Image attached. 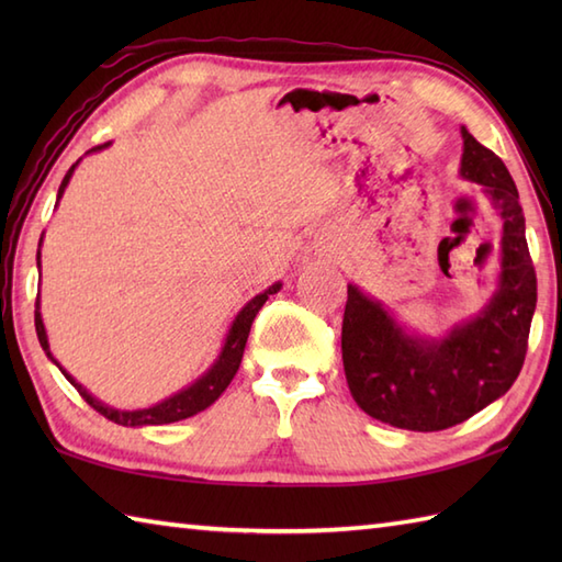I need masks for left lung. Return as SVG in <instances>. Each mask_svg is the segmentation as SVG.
I'll return each instance as SVG.
<instances>
[{"label":"left lung","mask_w":562,"mask_h":562,"mask_svg":"<svg viewBox=\"0 0 562 562\" xmlns=\"http://www.w3.org/2000/svg\"><path fill=\"white\" fill-rule=\"evenodd\" d=\"M461 137L459 173L481 186L503 224L493 296L441 338L408 330L357 284H348L342 316V367L352 398L367 415L413 432L453 427L505 396L521 372L536 312L517 186L495 151L465 127Z\"/></svg>","instance_id":"obj_1"}]
</instances>
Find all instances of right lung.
<instances>
[{"mask_svg":"<svg viewBox=\"0 0 562 562\" xmlns=\"http://www.w3.org/2000/svg\"><path fill=\"white\" fill-rule=\"evenodd\" d=\"M105 147H111V142H105V145H99L89 149L87 154H93V151H101ZM81 161V159H79ZM71 164V169L65 173L63 183H59V190H57V202L59 198L65 195V188L69 183L71 173H75V169L79 166ZM41 244H43V236H41ZM41 244H38V270H41ZM282 288V282H274L270 284V288L266 292L256 294L254 300H250L241 312L236 314V318L232 321L229 326V333H226L224 338V345L222 350L217 355V360H214L210 364V369L202 376H198L193 384H188L186 389L176 391L173 396L164 398L159 403L149 405V408H137V411H121V408H113V405H105L103 401H99L97 396H91V393L83 389L79 381L67 374V369L59 364L53 352H50V342H47V333H45V326H43V316H41V302H35V333H38V340H41V348L45 350V355L50 357V360L59 367V372H63L67 376V381L71 386H75L81 398L87 401L93 411H99L103 417H109V420L117 423V425H125V427H142V425H169V423H178V420H186V417L190 415H198L200 411L210 408V405L217 401L224 389L232 384V379L236 374L238 364H241V357H244V348H246V340H248V333H250V326H254V318L256 314L260 312V306L268 302L270 294H278Z\"/></svg>","mask_w":562,"mask_h":562,"instance_id":"obj_1","label":"right lung"}]
</instances>
